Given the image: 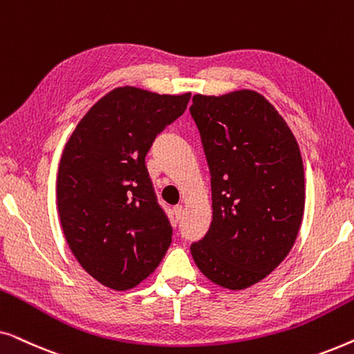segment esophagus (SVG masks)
<instances>
[{"label":"esophagus","instance_id":"obj_1","mask_svg":"<svg viewBox=\"0 0 354 354\" xmlns=\"http://www.w3.org/2000/svg\"><path fill=\"white\" fill-rule=\"evenodd\" d=\"M174 214H176V219H177V221L180 219L182 214H183V206H182V205L174 206Z\"/></svg>","mask_w":354,"mask_h":354}]
</instances>
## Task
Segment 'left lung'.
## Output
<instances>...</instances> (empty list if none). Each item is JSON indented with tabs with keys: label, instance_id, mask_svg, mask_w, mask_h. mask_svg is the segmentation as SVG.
<instances>
[{
	"label": "left lung",
	"instance_id": "8db88e82",
	"mask_svg": "<svg viewBox=\"0 0 354 354\" xmlns=\"http://www.w3.org/2000/svg\"><path fill=\"white\" fill-rule=\"evenodd\" d=\"M192 118L211 171L212 222L192 245L212 283L245 290L293 248L304 214V169L297 138L254 90L193 95Z\"/></svg>",
	"mask_w": 354,
	"mask_h": 354
}]
</instances>
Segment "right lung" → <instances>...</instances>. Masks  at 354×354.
<instances>
[{"label": "right lung", "mask_w": 354, "mask_h": 354, "mask_svg": "<svg viewBox=\"0 0 354 354\" xmlns=\"http://www.w3.org/2000/svg\"><path fill=\"white\" fill-rule=\"evenodd\" d=\"M188 100L190 93L118 86L91 106L67 140L56 185L62 232L79 264L104 287H137L166 256L172 227L145 156Z\"/></svg>", "instance_id": "obj_1"}]
</instances>
